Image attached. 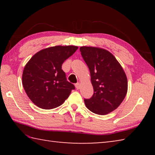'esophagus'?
Wrapping results in <instances>:
<instances>
[{"label":"esophagus","instance_id":"1","mask_svg":"<svg viewBox=\"0 0 155 155\" xmlns=\"http://www.w3.org/2000/svg\"><path fill=\"white\" fill-rule=\"evenodd\" d=\"M75 87H76V88L77 89V90H78V89L80 88V83H76V84H75Z\"/></svg>","mask_w":155,"mask_h":155}]
</instances>
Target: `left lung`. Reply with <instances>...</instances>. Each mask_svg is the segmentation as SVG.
<instances>
[{
  "label": "left lung",
  "mask_w": 155,
  "mask_h": 155,
  "mask_svg": "<svg viewBox=\"0 0 155 155\" xmlns=\"http://www.w3.org/2000/svg\"><path fill=\"white\" fill-rule=\"evenodd\" d=\"M90 72L94 94L84 99L86 107L98 115H106L122 103L127 93L128 81L121 65L111 52L97 47L80 48Z\"/></svg>",
  "instance_id": "8db88e82"
}]
</instances>
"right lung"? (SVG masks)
I'll return each instance as SVG.
<instances>
[{
	"label": "right lung",
	"instance_id": "obj_1",
	"mask_svg": "<svg viewBox=\"0 0 155 155\" xmlns=\"http://www.w3.org/2000/svg\"><path fill=\"white\" fill-rule=\"evenodd\" d=\"M77 49L75 46L49 47L37 52L26 64L22 85L36 106L44 109L56 108L74 90V85L67 81L61 65Z\"/></svg>",
	"mask_w": 155,
	"mask_h": 155
}]
</instances>
